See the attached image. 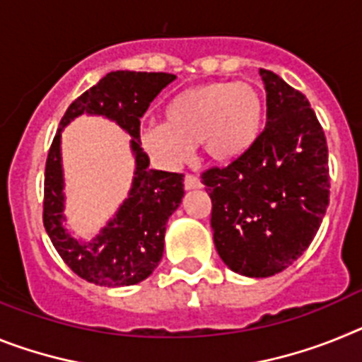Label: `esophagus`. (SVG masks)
<instances>
[{
	"label": "esophagus",
	"instance_id": "esophagus-1",
	"mask_svg": "<svg viewBox=\"0 0 362 362\" xmlns=\"http://www.w3.org/2000/svg\"><path fill=\"white\" fill-rule=\"evenodd\" d=\"M184 187L185 189H199V187H202V182H200L199 177H194V175H185Z\"/></svg>",
	"mask_w": 362,
	"mask_h": 362
}]
</instances>
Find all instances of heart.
<instances>
[{
  "label": "heart",
  "mask_w": 362,
  "mask_h": 362,
  "mask_svg": "<svg viewBox=\"0 0 362 362\" xmlns=\"http://www.w3.org/2000/svg\"><path fill=\"white\" fill-rule=\"evenodd\" d=\"M264 105L247 81H211L178 93L165 107V122L140 127L138 140L162 169L182 168L200 144L216 162L237 160L260 134Z\"/></svg>",
  "instance_id": "1"
}]
</instances>
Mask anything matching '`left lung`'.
<instances>
[{"label": "left lung", "mask_w": 362, "mask_h": 362, "mask_svg": "<svg viewBox=\"0 0 362 362\" xmlns=\"http://www.w3.org/2000/svg\"><path fill=\"white\" fill-rule=\"evenodd\" d=\"M266 127L226 168L202 173L213 240L231 272L272 276L303 255L329 202L325 131L303 93L260 69Z\"/></svg>", "instance_id": "8db88e82"}]
</instances>
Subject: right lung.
I'll return each instance as SVG.
<instances>
[{"mask_svg": "<svg viewBox=\"0 0 362 362\" xmlns=\"http://www.w3.org/2000/svg\"><path fill=\"white\" fill-rule=\"evenodd\" d=\"M175 78L168 72H109L78 96L59 122L45 163L43 226L64 262L87 282L107 288L138 284L162 259L165 224L184 197V175L149 169V156L140 146L138 133L149 103ZM83 112L111 117L127 130L134 136L132 148L137 162L129 197L90 243L76 241L63 226L61 127Z\"/></svg>", "mask_w": 362, "mask_h": 362, "instance_id": "obj_1", "label": "right lung"}]
</instances>
